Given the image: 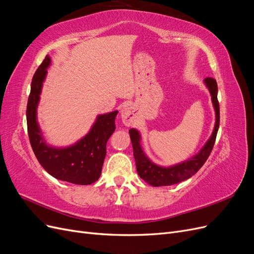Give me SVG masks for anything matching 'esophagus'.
Here are the masks:
<instances>
[{"label":"esophagus","mask_w":254,"mask_h":254,"mask_svg":"<svg viewBox=\"0 0 254 254\" xmlns=\"http://www.w3.org/2000/svg\"><path fill=\"white\" fill-rule=\"evenodd\" d=\"M122 120L126 126H131L136 121V115L131 108H125L122 111Z\"/></svg>","instance_id":"obj_1"}]
</instances>
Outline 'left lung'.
Wrapping results in <instances>:
<instances>
[{"label": "left lung", "instance_id": "left-lung-1", "mask_svg": "<svg viewBox=\"0 0 254 254\" xmlns=\"http://www.w3.org/2000/svg\"><path fill=\"white\" fill-rule=\"evenodd\" d=\"M206 87L209 88L210 93L212 95V102L216 112V123H215L214 131L210 140L206 142L204 147L197 153L195 157L186 161V162L180 163L172 167H161L153 164L149 159L144 155V152L140 145V134L135 129L131 128L129 130L130 139L132 142L133 147V156L135 159L136 171L141 178L147 182L152 187H164V186H173V184L179 183L183 180H187L194 176L205 161L211 155L212 149L214 147L215 140L219 127V103L217 99V82L213 77H206L204 79Z\"/></svg>", "mask_w": 254, "mask_h": 254}]
</instances>
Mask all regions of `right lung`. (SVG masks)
Wrapping results in <instances>:
<instances>
[{
    "mask_svg": "<svg viewBox=\"0 0 254 254\" xmlns=\"http://www.w3.org/2000/svg\"><path fill=\"white\" fill-rule=\"evenodd\" d=\"M51 64L49 56L37 68L32 80L26 107L27 132L37 160L56 179L88 186L101 177L106 157L107 141L115 130L118 111L99 115L90 132L67 148H53L44 143L36 120V111L42 82Z\"/></svg>",
    "mask_w": 254,
    "mask_h": 254,
    "instance_id": "1",
    "label": "right lung"
}]
</instances>
